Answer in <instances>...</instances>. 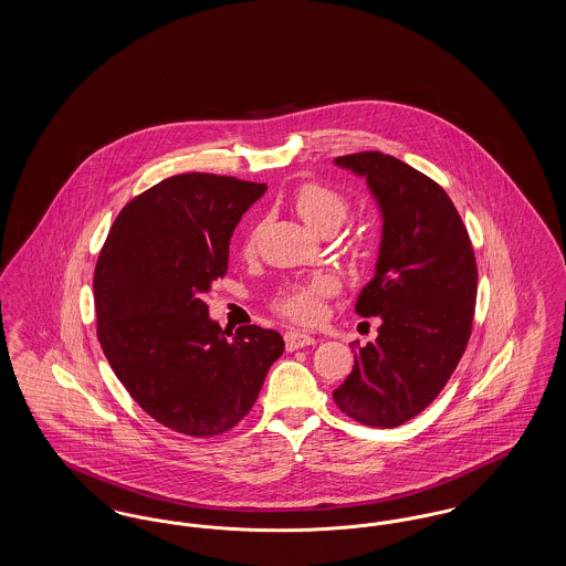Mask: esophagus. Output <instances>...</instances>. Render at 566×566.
Masks as SVG:
<instances>
[{
    "instance_id": "esophagus-1",
    "label": "esophagus",
    "mask_w": 566,
    "mask_h": 566,
    "mask_svg": "<svg viewBox=\"0 0 566 566\" xmlns=\"http://www.w3.org/2000/svg\"><path fill=\"white\" fill-rule=\"evenodd\" d=\"M284 342H286V350L295 352L305 346H314L316 339L312 335H305L301 331H286L284 333Z\"/></svg>"
}]
</instances>
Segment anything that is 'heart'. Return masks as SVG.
Wrapping results in <instances>:
<instances>
[{"instance_id": "heart-1", "label": "heart", "mask_w": 566, "mask_h": 566, "mask_svg": "<svg viewBox=\"0 0 566 566\" xmlns=\"http://www.w3.org/2000/svg\"><path fill=\"white\" fill-rule=\"evenodd\" d=\"M296 214L301 216L312 229L321 231L326 224H339L348 214V201L337 192L318 182H305L293 192ZM254 245V235L248 248ZM337 282L333 275L321 273L307 282L293 284L282 298L280 312L296 323H314L321 316L323 296L335 293Z\"/></svg>"}]
</instances>
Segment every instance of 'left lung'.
<instances>
[{"label":"left lung","mask_w":566,"mask_h":566,"mask_svg":"<svg viewBox=\"0 0 566 566\" xmlns=\"http://www.w3.org/2000/svg\"><path fill=\"white\" fill-rule=\"evenodd\" d=\"M365 178L381 218L376 271L356 298L377 316V337L354 348V369L333 390L354 420L392 429L441 392L467 348L478 265L454 203L437 182L381 153L337 157Z\"/></svg>","instance_id":"1"}]
</instances>
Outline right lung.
Listing matches in <instances>:
<instances>
[{
  "instance_id": "1",
  "label": "right lung",
  "mask_w": 566,
  "mask_h": 566,
  "mask_svg": "<svg viewBox=\"0 0 566 566\" xmlns=\"http://www.w3.org/2000/svg\"><path fill=\"white\" fill-rule=\"evenodd\" d=\"M268 185L180 174L116 216L95 268L97 337L109 367L148 416L190 437L235 427L282 356L277 331L227 335L203 295L229 268V242Z\"/></svg>"
}]
</instances>
